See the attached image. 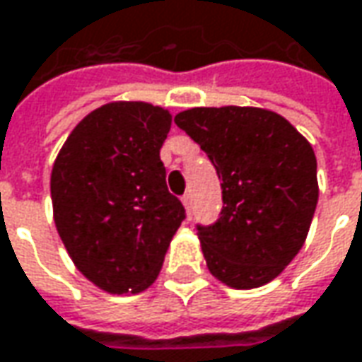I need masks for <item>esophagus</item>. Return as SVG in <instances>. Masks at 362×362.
I'll return each mask as SVG.
<instances>
[{
	"label": "esophagus",
	"mask_w": 362,
	"mask_h": 362,
	"mask_svg": "<svg viewBox=\"0 0 362 362\" xmlns=\"http://www.w3.org/2000/svg\"><path fill=\"white\" fill-rule=\"evenodd\" d=\"M183 205H185L187 213L191 215V209H193V197H191V193H187V195H183Z\"/></svg>",
	"instance_id": "1"
}]
</instances>
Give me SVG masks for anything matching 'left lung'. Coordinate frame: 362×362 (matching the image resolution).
<instances>
[{
  "label": "left lung",
  "mask_w": 362,
  "mask_h": 362,
  "mask_svg": "<svg viewBox=\"0 0 362 362\" xmlns=\"http://www.w3.org/2000/svg\"><path fill=\"white\" fill-rule=\"evenodd\" d=\"M175 123L217 169L223 209L197 225L211 275L255 288L281 275L307 239L319 201L311 143L275 111L193 107Z\"/></svg>",
  "instance_id": "left-lung-1"
}]
</instances>
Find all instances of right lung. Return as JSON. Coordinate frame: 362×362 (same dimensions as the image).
<instances>
[{
	"label": "right lung",
	"mask_w": 362,
	"mask_h": 362,
	"mask_svg": "<svg viewBox=\"0 0 362 362\" xmlns=\"http://www.w3.org/2000/svg\"><path fill=\"white\" fill-rule=\"evenodd\" d=\"M169 129L167 109L107 103L77 123L53 163L57 233L75 267L113 295L151 285L185 219L159 157Z\"/></svg>",
	"instance_id": "right-lung-1"
}]
</instances>
